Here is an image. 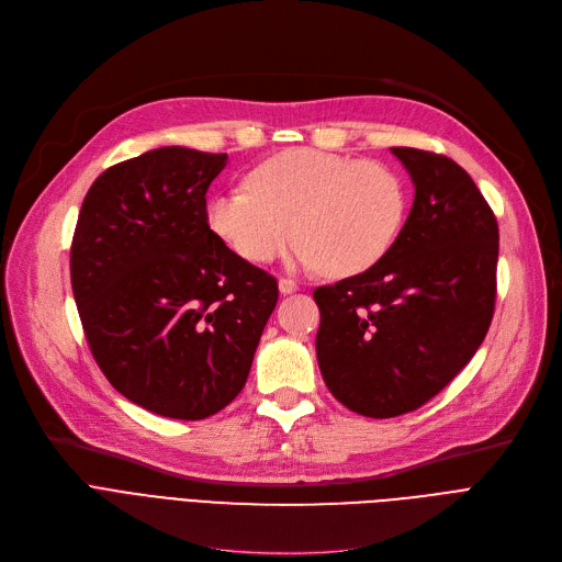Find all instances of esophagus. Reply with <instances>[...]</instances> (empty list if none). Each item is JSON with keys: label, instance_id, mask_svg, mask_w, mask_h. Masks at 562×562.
Masks as SVG:
<instances>
[{"label": "esophagus", "instance_id": "esophagus-1", "mask_svg": "<svg viewBox=\"0 0 562 562\" xmlns=\"http://www.w3.org/2000/svg\"><path fill=\"white\" fill-rule=\"evenodd\" d=\"M278 289H280V293H293V291H299V284L293 282L291 278H280V282H278Z\"/></svg>", "mask_w": 562, "mask_h": 562}]
</instances>
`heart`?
<instances>
[{
    "label": "heart",
    "instance_id": "obj_1",
    "mask_svg": "<svg viewBox=\"0 0 562 562\" xmlns=\"http://www.w3.org/2000/svg\"><path fill=\"white\" fill-rule=\"evenodd\" d=\"M248 189L206 202V227L250 263L276 259L291 234L299 269L356 276L390 252L405 223V177L385 161L293 147L255 166Z\"/></svg>",
    "mask_w": 562,
    "mask_h": 562
}]
</instances>
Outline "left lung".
Wrapping results in <instances>:
<instances>
[{
  "instance_id": "left-lung-1",
  "label": "left lung",
  "mask_w": 562,
  "mask_h": 562,
  "mask_svg": "<svg viewBox=\"0 0 562 562\" xmlns=\"http://www.w3.org/2000/svg\"><path fill=\"white\" fill-rule=\"evenodd\" d=\"M392 155L415 184L398 239L364 273L314 291L321 375L371 419L445 390L483 344L496 301L498 225L474 180L445 155Z\"/></svg>"
}]
</instances>
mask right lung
<instances>
[{"mask_svg": "<svg viewBox=\"0 0 562 562\" xmlns=\"http://www.w3.org/2000/svg\"><path fill=\"white\" fill-rule=\"evenodd\" d=\"M227 155L168 145L106 168L70 248L83 335L111 385L155 415L198 422L244 390L278 303L273 276L206 227Z\"/></svg>", "mask_w": 562, "mask_h": 562, "instance_id": "add662e5", "label": "right lung"}]
</instances>
